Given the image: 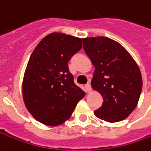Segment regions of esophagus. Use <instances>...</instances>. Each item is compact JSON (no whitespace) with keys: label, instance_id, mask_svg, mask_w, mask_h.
Masks as SVG:
<instances>
[{"label":"esophagus","instance_id":"1","mask_svg":"<svg viewBox=\"0 0 151 151\" xmlns=\"http://www.w3.org/2000/svg\"><path fill=\"white\" fill-rule=\"evenodd\" d=\"M85 89H86V93H89V92H91V87L90 83H87V84L85 86Z\"/></svg>","mask_w":151,"mask_h":151}]
</instances>
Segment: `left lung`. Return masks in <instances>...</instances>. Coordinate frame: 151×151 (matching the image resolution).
I'll return each instance as SVG.
<instances>
[{
    "label": "left lung",
    "instance_id": "8db88e82",
    "mask_svg": "<svg viewBox=\"0 0 151 151\" xmlns=\"http://www.w3.org/2000/svg\"><path fill=\"white\" fill-rule=\"evenodd\" d=\"M95 71L91 87L102 96L98 119L110 123L125 119L136 107L142 90L139 68L121 44L106 37L82 38Z\"/></svg>",
    "mask_w": 151,
    "mask_h": 151
}]
</instances>
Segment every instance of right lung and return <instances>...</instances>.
<instances>
[{
	"mask_svg": "<svg viewBox=\"0 0 151 151\" xmlns=\"http://www.w3.org/2000/svg\"><path fill=\"white\" fill-rule=\"evenodd\" d=\"M81 48V38L52 32L33 50L24 73L22 96L27 109L38 122L62 124L86 95L75 84L68 67Z\"/></svg>",
	"mask_w": 151,
	"mask_h": 151,
	"instance_id": "obj_1",
	"label": "right lung"
}]
</instances>
